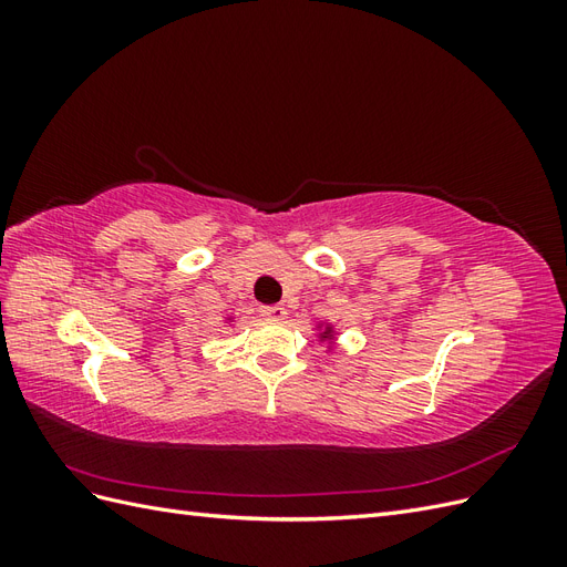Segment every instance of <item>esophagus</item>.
Listing matches in <instances>:
<instances>
[{"mask_svg":"<svg viewBox=\"0 0 567 567\" xmlns=\"http://www.w3.org/2000/svg\"><path fill=\"white\" fill-rule=\"evenodd\" d=\"M260 315L269 321H284L288 312H286L284 305H265V307H260Z\"/></svg>","mask_w":567,"mask_h":567,"instance_id":"obj_1","label":"esophagus"}]
</instances>
